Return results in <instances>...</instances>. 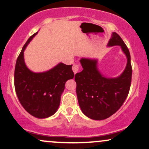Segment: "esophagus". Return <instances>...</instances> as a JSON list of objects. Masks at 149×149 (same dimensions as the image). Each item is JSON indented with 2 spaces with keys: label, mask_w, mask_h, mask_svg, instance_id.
<instances>
[{
  "label": "esophagus",
  "mask_w": 149,
  "mask_h": 149,
  "mask_svg": "<svg viewBox=\"0 0 149 149\" xmlns=\"http://www.w3.org/2000/svg\"><path fill=\"white\" fill-rule=\"evenodd\" d=\"M72 70L74 73V74H76L79 71V66L78 65H73L72 67Z\"/></svg>",
  "instance_id": "34e87169"
}]
</instances>
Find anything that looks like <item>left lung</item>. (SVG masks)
I'll use <instances>...</instances> for the list:
<instances>
[{"mask_svg": "<svg viewBox=\"0 0 149 149\" xmlns=\"http://www.w3.org/2000/svg\"><path fill=\"white\" fill-rule=\"evenodd\" d=\"M120 46L127 58L125 70L119 76L107 78L97 67V59L82 58V70L75 76L76 93L81 111L86 117L95 120L107 119L119 109L129 94L132 67L131 56L120 36L113 32L107 47Z\"/></svg>", "mask_w": 149, "mask_h": 149, "instance_id": "left-lung-1", "label": "left lung"}]
</instances>
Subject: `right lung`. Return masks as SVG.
Wrapping results in <instances>:
<instances>
[{
  "mask_svg": "<svg viewBox=\"0 0 149 149\" xmlns=\"http://www.w3.org/2000/svg\"><path fill=\"white\" fill-rule=\"evenodd\" d=\"M38 32L28 39L17 58L14 85L20 104L31 116L43 119L57 111L66 82L73 79L72 65L60 63L49 70L36 73L26 65L24 51Z\"/></svg>",
  "mask_w": 149,
  "mask_h": 149,
  "instance_id": "add662e5",
  "label": "right lung"
}]
</instances>
